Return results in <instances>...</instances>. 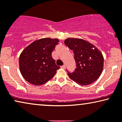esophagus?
Returning <instances> with one entry per match:
<instances>
[{
    "label": "esophagus",
    "mask_w": 122,
    "mask_h": 122,
    "mask_svg": "<svg viewBox=\"0 0 122 122\" xmlns=\"http://www.w3.org/2000/svg\"><path fill=\"white\" fill-rule=\"evenodd\" d=\"M61 67L62 68H63V69H65V68H66V66H65V65H63V66H61Z\"/></svg>",
    "instance_id": "esophagus-1"
}]
</instances>
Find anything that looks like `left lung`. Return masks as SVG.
Here are the masks:
<instances>
[{
	"label": "left lung",
	"instance_id": "8db88e82",
	"mask_svg": "<svg viewBox=\"0 0 122 122\" xmlns=\"http://www.w3.org/2000/svg\"><path fill=\"white\" fill-rule=\"evenodd\" d=\"M65 44L73 51L76 68L68 75L71 80L81 86L93 83L101 76L103 68L102 53L93 45L80 39L68 38Z\"/></svg>",
	"mask_w": 122,
	"mask_h": 122
}]
</instances>
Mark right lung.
<instances>
[{
    "label": "right lung",
    "instance_id": "right-lung-1",
    "mask_svg": "<svg viewBox=\"0 0 122 122\" xmlns=\"http://www.w3.org/2000/svg\"><path fill=\"white\" fill-rule=\"evenodd\" d=\"M59 39L44 38L35 41L25 48L19 57L20 72L25 80L39 86L54 77L60 67L56 65L52 52Z\"/></svg>",
    "mask_w": 122,
    "mask_h": 122
}]
</instances>
